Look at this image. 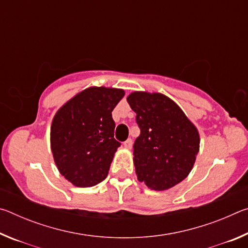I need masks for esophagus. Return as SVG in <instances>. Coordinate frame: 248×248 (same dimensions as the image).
Wrapping results in <instances>:
<instances>
[{
  "label": "esophagus",
  "mask_w": 248,
  "mask_h": 248,
  "mask_svg": "<svg viewBox=\"0 0 248 248\" xmlns=\"http://www.w3.org/2000/svg\"><path fill=\"white\" fill-rule=\"evenodd\" d=\"M124 146L125 149H131L132 148V140L128 139L127 141L124 142Z\"/></svg>",
  "instance_id": "34e87169"
}]
</instances>
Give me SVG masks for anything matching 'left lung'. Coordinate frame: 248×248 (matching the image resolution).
Masks as SVG:
<instances>
[{
  "label": "left lung",
  "mask_w": 248,
  "mask_h": 248,
  "mask_svg": "<svg viewBox=\"0 0 248 248\" xmlns=\"http://www.w3.org/2000/svg\"><path fill=\"white\" fill-rule=\"evenodd\" d=\"M127 102L141 130L133 144L138 180L152 190L170 189L194 167L198 130L174 100L161 93L133 92Z\"/></svg>",
  "instance_id": "8db88e82"
}]
</instances>
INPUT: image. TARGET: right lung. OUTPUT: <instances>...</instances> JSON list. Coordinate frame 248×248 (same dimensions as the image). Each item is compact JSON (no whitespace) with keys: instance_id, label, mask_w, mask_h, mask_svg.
I'll return each mask as SVG.
<instances>
[{"instance_id":"1","label":"right lung","mask_w":248,"mask_h":248,"mask_svg":"<svg viewBox=\"0 0 248 248\" xmlns=\"http://www.w3.org/2000/svg\"><path fill=\"white\" fill-rule=\"evenodd\" d=\"M124 91L89 87L79 92L54 115L50 143L54 163L77 187H92L107 177L120 142L115 140L111 111Z\"/></svg>"}]
</instances>
